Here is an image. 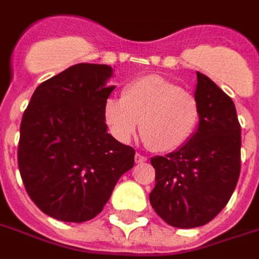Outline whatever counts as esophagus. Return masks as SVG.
<instances>
[{"label":"esophagus","instance_id":"obj_1","mask_svg":"<svg viewBox=\"0 0 259 259\" xmlns=\"http://www.w3.org/2000/svg\"><path fill=\"white\" fill-rule=\"evenodd\" d=\"M145 161H147V158H146L145 155L139 154V153L135 154V162H137V164H142V162H145Z\"/></svg>","mask_w":259,"mask_h":259}]
</instances>
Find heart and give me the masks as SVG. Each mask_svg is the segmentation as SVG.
<instances>
[{
  "mask_svg": "<svg viewBox=\"0 0 259 259\" xmlns=\"http://www.w3.org/2000/svg\"><path fill=\"white\" fill-rule=\"evenodd\" d=\"M199 112L198 98L191 91L162 76L149 75L125 85L121 100L106 101L104 118L120 142L130 141L139 125L146 146L165 153L190 141Z\"/></svg>",
  "mask_w": 259,
  "mask_h": 259,
  "instance_id": "b5f03b06",
  "label": "heart"
}]
</instances>
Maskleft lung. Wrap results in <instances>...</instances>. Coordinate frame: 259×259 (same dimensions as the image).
Wrapping results in <instances>:
<instances>
[{"mask_svg": "<svg viewBox=\"0 0 259 259\" xmlns=\"http://www.w3.org/2000/svg\"><path fill=\"white\" fill-rule=\"evenodd\" d=\"M199 124L190 141L165 157L155 155L150 203L176 228L207 224L232 196L240 175V124L233 101L209 77L196 72L194 93Z\"/></svg>", "mask_w": 259, "mask_h": 259, "instance_id": "left-lung-1", "label": "left lung"}]
</instances>
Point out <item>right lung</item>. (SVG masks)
I'll use <instances>...</instances> for the list:
<instances>
[{"label":"right lung","mask_w":259,"mask_h":259,"mask_svg":"<svg viewBox=\"0 0 259 259\" xmlns=\"http://www.w3.org/2000/svg\"><path fill=\"white\" fill-rule=\"evenodd\" d=\"M105 64H76L40 83L23 114L19 170L35 205L83 223L104 209L135 150L108 134L104 106L114 85Z\"/></svg>","instance_id":"add662e5"}]
</instances>
